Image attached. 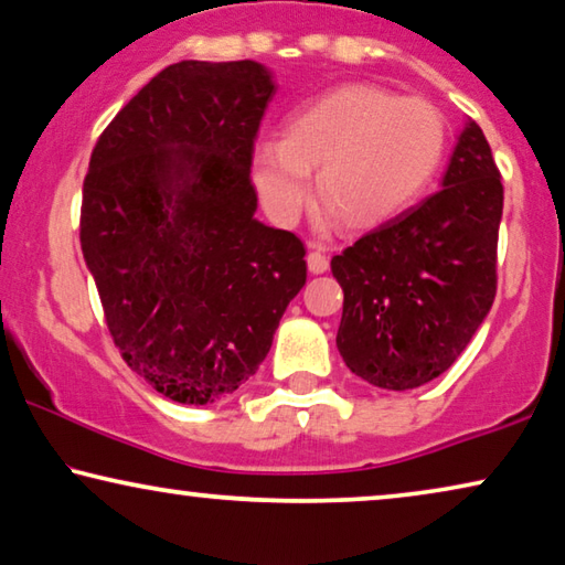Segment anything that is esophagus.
I'll return each instance as SVG.
<instances>
[{
  "label": "esophagus",
  "mask_w": 565,
  "mask_h": 565,
  "mask_svg": "<svg viewBox=\"0 0 565 565\" xmlns=\"http://www.w3.org/2000/svg\"><path fill=\"white\" fill-rule=\"evenodd\" d=\"M307 266H309L311 274H324L327 268H330V260H327V256L317 246H311L309 254H307Z\"/></svg>",
  "instance_id": "obj_1"
}]
</instances>
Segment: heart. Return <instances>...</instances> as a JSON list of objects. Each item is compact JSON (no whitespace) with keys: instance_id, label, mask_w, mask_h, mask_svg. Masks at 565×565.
<instances>
[{"instance_id":"b5f03b06","label":"heart","mask_w":565,"mask_h":565,"mask_svg":"<svg viewBox=\"0 0 565 565\" xmlns=\"http://www.w3.org/2000/svg\"><path fill=\"white\" fill-rule=\"evenodd\" d=\"M444 151V121L420 98L342 86L299 111L286 139L256 147V188L268 213L294 223L317 188L350 228L388 221L414 200Z\"/></svg>"}]
</instances>
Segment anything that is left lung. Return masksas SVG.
Segmentation results:
<instances>
[{"instance_id":"1","label":"left lung","mask_w":565,"mask_h":565,"mask_svg":"<svg viewBox=\"0 0 565 565\" xmlns=\"http://www.w3.org/2000/svg\"><path fill=\"white\" fill-rule=\"evenodd\" d=\"M441 184L332 258L344 291L337 350L377 388L411 391L446 373L498 291L502 182L475 121Z\"/></svg>"}]
</instances>
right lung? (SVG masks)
I'll use <instances>...</instances> for the list:
<instances>
[{
	"label": "right lung",
	"instance_id": "obj_1",
	"mask_svg": "<svg viewBox=\"0 0 565 565\" xmlns=\"http://www.w3.org/2000/svg\"><path fill=\"white\" fill-rule=\"evenodd\" d=\"M274 90L254 61L164 67L106 126L83 180L81 248L114 344L188 406L256 373L307 281L305 243L254 217Z\"/></svg>",
	"mask_w": 565,
	"mask_h": 565
}]
</instances>
